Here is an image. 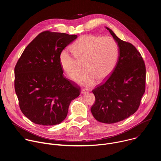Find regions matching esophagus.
<instances>
[{"instance_id": "1", "label": "esophagus", "mask_w": 161, "mask_h": 161, "mask_svg": "<svg viewBox=\"0 0 161 161\" xmlns=\"http://www.w3.org/2000/svg\"><path fill=\"white\" fill-rule=\"evenodd\" d=\"M89 92V90L88 88H82L81 89V94H85L88 93Z\"/></svg>"}]
</instances>
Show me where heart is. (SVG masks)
Returning a JSON list of instances; mask_svg holds the SVG:
<instances>
[{
	"label": "heart",
	"instance_id": "1",
	"mask_svg": "<svg viewBox=\"0 0 161 161\" xmlns=\"http://www.w3.org/2000/svg\"><path fill=\"white\" fill-rule=\"evenodd\" d=\"M71 51L74 57L66 50L61 52L60 65L69 76L75 78L81 71L78 62L83 63L85 71L76 81L86 87L92 86L96 80H106L113 71L119 57L118 44L109 36H82L73 44Z\"/></svg>",
	"mask_w": 161,
	"mask_h": 161
}]
</instances>
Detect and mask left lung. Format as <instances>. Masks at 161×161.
Here are the masks:
<instances>
[{
	"instance_id": "8db88e82",
	"label": "left lung",
	"mask_w": 161,
	"mask_h": 161,
	"mask_svg": "<svg viewBox=\"0 0 161 161\" xmlns=\"http://www.w3.org/2000/svg\"><path fill=\"white\" fill-rule=\"evenodd\" d=\"M106 29L118 44L119 55L110 76L92 90L96 102L91 112L97 121L114 124L129 118L138 109L145 92L146 67L134 46Z\"/></svg>"
}]
</instances>
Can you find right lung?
Returning <instances> with one entry per match:
<instances>
[{"label":"right lung","mask_w":161,"mask_h":161,"mask_svg":"<svg viewBox=\"0 0 161 161\" xmlns=\"http://www.w3.org/2000/svg\"><path fill=\"white\" fill-rule=\"evenodd\" d=\"M76 35L44 31L26 47L14 67V89L21 112L41 125L60 124L80 87L64 77L61 52Z\"/></svg>","instance_id":"obj_1"}]
</instances>
